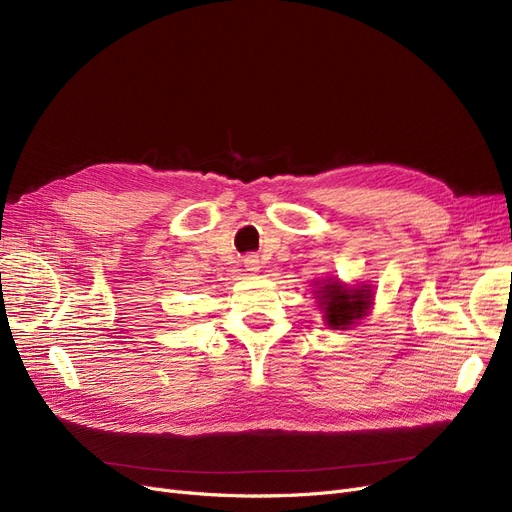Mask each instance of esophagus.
I'll return each instance as SVG.
<instances>
[{"label":"esophagus","instance_id":"obj_1","mask_svg":"<svg viewBox=\"0 0 512 512\" xmlns=\"http://www.w3.org/2000/svg\"><path fill=\"white\" fill-rule=\"evenodd\" d=\"M243 267H245V271L250 273V275H256V273L260 271V258L254 256V254L245 256V258H243Z\"/></svg>","mask_w":512,"mask_h":512}]
</instances>
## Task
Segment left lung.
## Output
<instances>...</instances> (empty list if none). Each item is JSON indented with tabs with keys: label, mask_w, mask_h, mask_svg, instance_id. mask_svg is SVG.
Masks as SVG:
<instances>
[{
	"label": "left lung",
	"mask_w": 512,
	"mask_h": 512,
	"mask_svg": "<svg viewBox=\"0 0 512 512\" xmlns=\"http://www.w3.org/2000/svg\"><path fill=\"white\" fill-rule=\"evenodd\" d=\"M312 286L324 327L331 331H348L356 327L374 309L371 284H344L339 277H327V280H316Z\"/></svg>",
	"instance_id": "left-lung-1"
}]
</instances>
